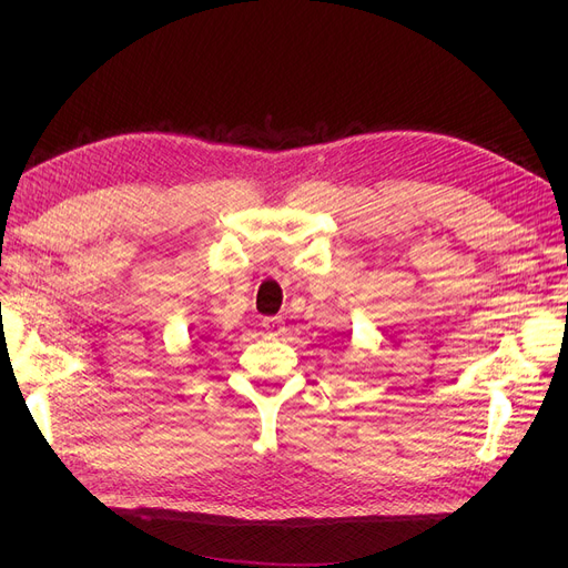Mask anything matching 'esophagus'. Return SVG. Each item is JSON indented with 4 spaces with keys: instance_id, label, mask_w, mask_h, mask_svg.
Returning a JSON list of instances; mask_svg holds the SVG:
<instances>
[{
    "instance_id": "34e87169",
    "label": "esophagus",
    "mask_w": 568,
    "mask_h": 568,
    "mask_svg": "<svg viewBox=\"0 0 568 568\" xmlns=\"http://www.w3.org/2000/svg\"><path fill=\"white\" fill-rule=\"evenodd\" d=\"M262 326L268 336H281L285 332V324L281 317H264Z\"/></svg>"
}]
</instances>
